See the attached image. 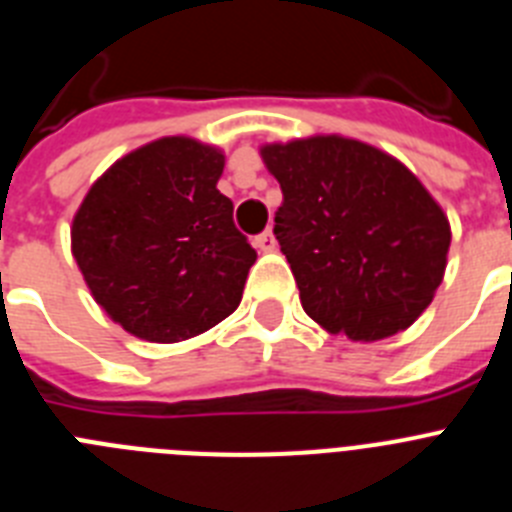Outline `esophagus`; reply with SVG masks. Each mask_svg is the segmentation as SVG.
I'll use <instances>...</instances> for the list:
<instances>
[{
    "label": "esophagus",
    "instance_id": "obj_1",
    "mask_svg": "<svg viewBox=\"0 0 512 512\" xmlns=\"http://www.w3.org/2000/svg\"><path fill=\"white\" fill-rule=\"evenodd\" d=\"M253 246L259 248V251H274V248H277V238H274L271 228H266L264 233L256 235V238H253Z\"/></svg>",
    "mask_w": 512,
    "mask_h": 512
}]
</instances>
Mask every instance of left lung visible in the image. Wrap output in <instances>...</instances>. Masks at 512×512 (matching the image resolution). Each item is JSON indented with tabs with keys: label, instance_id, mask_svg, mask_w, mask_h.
Here are the masks:
<instances>
[{
	"label": "left lung",
	"instance_id": "8db88e82",
	"mask_svg": "<svg viewBox=\"0 0 512 512\" xmlns=\"http://www.w3.org/2000/svg\"><path fill=\"white\" fill-rule=\"evenodd\" d=\"M261 158L282 187L274 235L307 315L351 341L410 328L436 295L451 243L415 174L341 135L271 143Z\"/></svg>",
	"mask_w": 512,
	"mask_h": 512
}]
</instances>
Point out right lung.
<instances>
[{"label":"right lung","instance_id":"obj_1","mask_svg":"<svg viewBox=\"0 0 512 512\" xmlns=\"http://www.w3.org/2000/svg\"><path fill=\"white\" fill-rule=\"evenodd\" d=\"M223 166V153L192 138L153 140L104 171L76 212L84 282L143 341L200 336L241 305L256 251L217 189Z\"/></svg>","mask_w":512,"mask_h":512}]
</instances>
